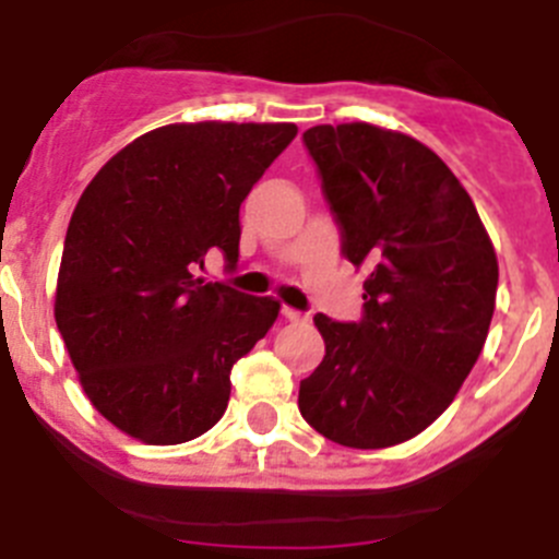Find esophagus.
Here are the masks:
<instances>
[{
    "instance_id": "esophagus-1",
    "label": "esophagus",
    "mask_w": 559,
    "mask_h": 559,
    "mask_svg": "<svg viewBox=\"0 0 559 559\" xmlns=\"http://www.w3.org/2000/svg\"><path fill=\"white\" fill-rule=\"evenodd\" d=\"M281 314H284L289 322H309V314H304V311H297V309H289V306H284V311H281Z\"/></svg>"
}]
</instances>
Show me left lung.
Instances as JSON below:
<instances>
[{
    "mask_svg": "<svg viewBox=\"0 0 559 559\" xmlns=\"http://www.w3.org/2000/svg\"><path fill=\"white\" fill-rule=\"evenodd\" d=\"M304 140L344 255L369 278L361 322L314 317L325 358L300 380L297 408L342 447L403 444L450 408L483 353L497 250L466 187L411 134L356 121Z\"/></svg>",
    "mask_w": 559,
    "mask_h": 559,
    "instance_id": "8db88e82",
    "label": "left lung"
}]
</instances>
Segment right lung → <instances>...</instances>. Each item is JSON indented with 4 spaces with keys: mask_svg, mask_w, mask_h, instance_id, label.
I'll return each mask as SVG.
<instances>
[{
    "mask_svg": "<svg viewBox=\"0 0 559 559\" xmlns=\"http://www.w3.org/2000/svg\"><path fill=\"white\" fill-rule=\"evenodd\" d=\"M295 123H168L121 148L82 192L62 248L55 320L93 408L143 444L215 427L231 367L278 320L273 297L195 275L239 259V203Z\"/></svg>",
    "mask_w": 559,
    "mask_h": 559,
    "instance_id": "1",
    "label": "right lung"
}]
</instances>
